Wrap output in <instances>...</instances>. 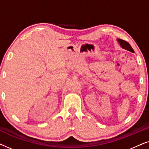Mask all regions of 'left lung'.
Returning <instances> with one entry per match:
<instances>
[{
	"label": "left lung",
	"instance_id": "1",
	"mask_svg": "<svg viewBox=\"0 0 149 149\" xmlns=\"http://www.w3.org/2000/svg\"><path fill=\"white\" fill-rule=\"evenodd\" d=\"M117 40L118 43L120 45V46H121L123 49H124L130 51V52H131L132 53L134 52V51L133 49H132L131 45H130L127 42H126L125 40L119 39V38H118Z\"/></svg>",
	"mask_w": 149,
	"mask_h": 149
}]
</instances>
